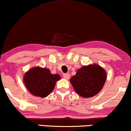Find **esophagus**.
<instances>
[{"instance_id":"esophagus-1","label":"esophagus","mask_w":131,"mask_h":131,"mask_svg":"<svg viewBox=\"0 0 131 131\" xmlns=\"http://www.w3.org/2000/svg\"><path fill=\"white\" fill-rule=\"evenodd\" d=\"M63 77H64V78L65 79H70V77H71V75H70L69 74H63Z\"/></svg>"}]
</instances>
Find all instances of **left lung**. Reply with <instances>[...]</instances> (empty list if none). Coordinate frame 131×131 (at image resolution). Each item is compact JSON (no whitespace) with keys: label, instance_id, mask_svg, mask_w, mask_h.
Returning <instances> with one entry per match:
<instances>
[{"label":"left lung","instance_id":"1","mask_svg":"<svg viewBox=\"0 0 131 131\" xmlns=\"http://www.w3.org/2000/svg\"><path fill=\"white\" fill-rule=\"evenodd\" d=\"M106 80V72L97 64L85 66L77 70L70 82L82 97H91L99 93Z\"/></svg>","mask_w":131,"mask_h":131}]
</instances>
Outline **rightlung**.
<instances>
[{
  "mask_svg": "<svg viewBox=\"0 0 131 131\" xmlns=\"http://www.w3.org/2000/svg\"><path fill=\"white\" fill-rule=\"evenodd\" d=\"M60 79L59 74H52L48 69L36 67L30 69L24 76V82L32 95L46 97L52 92L56 83Z\"/></svg>",
  "mask_w": 131,
  "mask_h": 131,
  "instance_id": "right-lung-1",
  "label": "right lung"
}]
</instances>
